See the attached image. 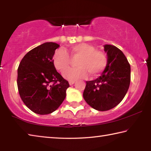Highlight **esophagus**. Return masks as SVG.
I'll return each mask as SVG.
<instances>
[{"mask_svg":"<svg viewBox=\"0 0 151 151\" xmlns=\"http://www.w3.org/2000/svg\"><path fill=\"white\" fill-rule=\"evenodd\" d=\"M68 83H69L70 85H73V84L75 83V81H70L69 82H68Z\"/></svg>","mask_w":151,"mask_h":151,"instance_id":"1","label":"esophagus"}]
</instances>
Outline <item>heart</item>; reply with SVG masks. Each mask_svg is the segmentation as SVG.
Segmentation results:
<instances>
[{
	"label": "heart",
	"instance_id": "1",
	"mask_svg": "<svg viewBox=\"0 0 151 151\" xmlns=\"http://www.w3.org/2000/svg\"><path fill=\"white\" fill-rule=\"evenodd\" d=\"M76 58L78 59L75 66L77 67L67 70L63 73L64 77L68 81L85 78L87 73L91 78L96 77L103 72L107 65L105 53L96 50L94 46L87 43L74 45L67 52L63 49L57 50L53 57V63L58 71L63 73L69 68L71 59Z\"/></svg>",
	"mask_w": 151,
	"mask_h": 151
}]
</instances>
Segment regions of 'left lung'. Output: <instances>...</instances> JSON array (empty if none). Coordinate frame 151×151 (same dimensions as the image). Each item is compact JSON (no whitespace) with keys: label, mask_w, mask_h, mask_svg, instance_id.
<instances>
[{"label":"left lung","mask_w":151,"mask_h":151,"mask_svg":"<svg viewBox=\"0 0 151 151\" xmlns=\"http://www.w3.org/2000/svg\"><path fill=\"white\" fill-rule=\"evenodd\" d=\"M107 65L95 80L86 81L83 93L92 108L106 111L118 105L128 91L131 82V66L123 52L115 46L105 45Z\"/></svg>","instance_id":"8db88e82"}]
</instances>
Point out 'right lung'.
I'll return each instance as SVG.
<instances>
[{
  "instance_id": "right-lung-1",
  "label": "right lung",
  "mask_w": 151,
  "mask_h": 151,
  "mask_svg": "<svg viewBox=\"0 0 151 151\" xmlns=\"http://www.w3.org/2000/svg\"><path fill=\"white\" fill-rule=\"evenodd\" d=\"M59 45L45 42L27 52L18 68L17 86L25 105L39 114L55 111L69 87L55 67L53 56Z\"/></svg>"
}]
</instances>
